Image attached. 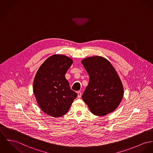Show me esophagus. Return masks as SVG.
<instances>
[{"instance_id":"esophagus-1","label":"esophagus","mask_w":153,"mask_h":153,"mask_svg":"<svg viewBox=\"0 0 153 153\" xmlns=\"http://www.w3.org/2000/svg\"><path fill=\"white\" fill-rule=\"evenodd\" d=\"M81 96H82V92L80 91H77V97L80 98L81 97Z\"/></svg>"}]
</instances>
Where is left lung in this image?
<instances>
[{
	"mask_svg": "<svg viewBox=\"0 0 153 153\" xmlns=\"http://www.w3.org/2000/svg\"><path fill=\"white\" fill-rule=\"evenodd\" d=\"M82 63L90 77L83 101L95 115L112 112L121 102L124 93L117 71L108 60L100 56L88 57Z\"/></svg>",
	"mask_w": 153,
	"mask_h": 153,
	"instance_id": "8db88e82",
	"label": "left lung"
}]
</instances>
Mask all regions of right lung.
<instances>
[{
  "label": "right lung",
  "mask_w": 153,
  "mask_h": 153,
  "mask_svg": "<svg viewBox=\"0 0 153 153\" xmlns=\"http://www.w3.org/2000/svg\"><path fill=\"white\" fill-rule=\"evenodd\" d=\"M72 63L69 57L53 55L45 60L35 74L33 92L36 100L41 110L51 117L65 115L77 96L65 77Z\"/></svg>",
  "instance_id": "right-lung-1"
}]
</instances>
